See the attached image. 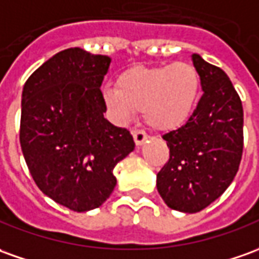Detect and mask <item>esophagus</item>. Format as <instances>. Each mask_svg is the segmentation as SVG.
I'll return each instance as SVG.
<instances>
[{
	"label": "esophagus",
	"instance_id": "obj_1",
	"mask_svg": "<svg viewBox=\"0 0 259 259\" xmlns=\"http://www.w3.org/2000/svg\"><path fill=\"white\" fill-rule=\"evenodd\" d=\"M134 141H135V145L137 147H141L145 141L148 140V135L142 130H134L133 131Z\"/></svg>",
	"mask_w": 259,
	"mask_h": 259
}]
</instances>
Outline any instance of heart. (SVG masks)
I'll list each match as a JSON object with an SVG mask.
<instances>
[{
    "mask_svg": "<svg viewBox=\"0 0 259 259\" xmlns=\"http://www.w3.org/2000/svg\"><path fill=\"white\" fill-rule=\"evenodd\" d=\"M201 78L187 62L145 67L134 66L106 85L101 97L118 121H128L137 110L156 131H174L186 124L200 97Z\"/></svg>",
    "mask_w": 259,
    "mask_h": 259,
    "instance_id": "obj_1",
    "label": "heart"
}]
</instances>
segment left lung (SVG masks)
Returning a JSON list of instances; mask_svg holds the SVG:
<instances>
[{"label": "left lung", "instance_id": "obj_1", "mask_svg": "<svg viewBox=\"0 0 259 259\" xmlns=\"http://www.w3.org/2000/svg\"><path fill=\"white\" fill-rule=\"evenodd\" d=\"M203 96L185 125L163 135L169 160L156 175L167 207L197 213L219 199L237 175L242 156L244 112L240 96L220 67L192 55Z\"/></svg>", "mask_w": 259, "mask_h": 259}]
</instances>
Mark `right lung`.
Returning a JSON list of instances; mask_svg holds the SVG:
<instances>
[{
	"mask_svg": "<svg viewBox=\"0 0 259 259\" xmlns=\"http://www.w3.org/2000/svg\"><path fill=\"white\" fill-rule=\"evenodd\" d=\"M111 59L80 48L56 53L22 90L19 142L37 187L73 211L100 207L115 165L135 148L125 128L104 118L101 83Z\"/></svg>",
	"mask_w": 259,
	"mask_h": 259,
	"instance_id": "obj_1",
	"label": "right lung"
}]
</instances>
